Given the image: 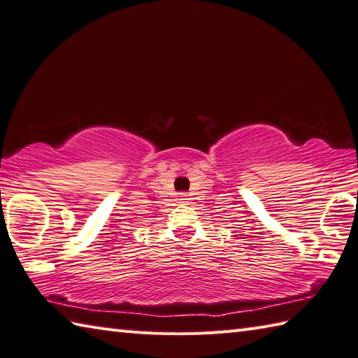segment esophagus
<instances>
[{"mask_svg": "<svg viewBox=\"0 0 358 358\" xmlns=\"http://www.w3.org/2000/svg\"><path fill=\"white\" fill-rule=\"evenodd\" d=\"M178 201H179L180 203H187V202L189 201L188 194H187V193H180V194H179V198H178Z\"/></svg>", "mask_w": 358, "mask_h": 358, "instance_id": "esophagus-1", "label": "esophagus"}]
</instances>
